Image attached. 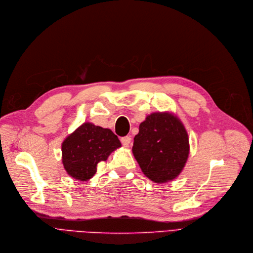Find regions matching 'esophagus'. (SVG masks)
Returning <instances> with one entry per match:
<instances>
[{
	"label": "esophagus",
	"instance_id": "esophagus-1",
	"mask_svg": "<svg viewBox=\"0 0 253 253\" xmlns=\"http://www.w3.org/2000/svg\"><path fill=\"white\" fill-rule=\"evenodd\" d=\"M120 141H122L123 145H124L125 147H127V146L129 145V143H130V137H128V136L123 137L122 139H120Z\"/></svg>",
	"mask_w": 253,
	"mask_h": 253
}]
</instances>
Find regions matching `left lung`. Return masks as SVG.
<instances>
[{
	"label": "left lung",
	"mask_w": 253,
	"mask_h": 253,
	"mask_svg": "<svg viewBox=\"0 0 253 253\" xmlns=\"http://www.w3.org/2000/svg\"><path fill=\"white\" fill-rule=\"evenodd\" d=\"M186 130L170 113H152L139 126L133 153L142 172L152 181L164 183L176 178L188 158Z\"/></svg>",
	"instance_id": "obj_1"
}]
</instances>
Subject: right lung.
I'll return each instance as SVG.
<instances>
[{
  "mask_svg": "<svg viewBox=\"0 0 253 253\" xmlns=\"http://www.w3.org/2000/svg\"><path fill=\"white\" fill-rule=\"evenodd\" d=\"M120 146L111 129L85 123L63 142V164L70 176L86 181L97 172L98 164Z\"/></svg>",
  "mask_w": 253,
  "mask_h": 253,
  "instance_id": "right-lung-1",
  "label": "right lung"
}]
</instances>
